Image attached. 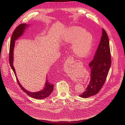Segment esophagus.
Instances as JSON below:
<instances>
[{
    "mask_svg": "<svg viewBox=\"0 0 125 125\" xmlns=\"http://www.w3.org/2000/svg\"><path fill=\"white\" fill-rule=\"evenodd\" d=\"M67 61L69 62H71V63L73 62H74V58H73V57H69V58L67 59Z\"/></svg>",
    "mask_w": 125,
    "mask_h": 125,
    "instance_id": "obj_1",
    "label": "esophagus"
}]
</instances>
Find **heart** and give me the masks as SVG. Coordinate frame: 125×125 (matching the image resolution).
I'll return each mask as SVG.
<instances>
[{
  "label": "heart",
  "instance_id": "1",
  "mask_svg": "<svg viewBox=\"0 0 125 125\" xmlns=\"http://www.w3.org/2000/svg\"><path fill=\"white\" fill-rule=\"evenodd\" d=\"M64 41L74 43L72 50L74 54L80 57H84L91 51L93 42L92 35L86 33L85 30L77 27L70 28L65 34Z\"/></svg>",
  "mask_w": 125,
  "mask_h": 125
}]
</instances>
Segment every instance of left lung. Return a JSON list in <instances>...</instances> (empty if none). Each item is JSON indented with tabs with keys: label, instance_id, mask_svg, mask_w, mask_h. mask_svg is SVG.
<instances>
[{
	"label": "left lung",
	"instance_id": "left-lung-1",
	"mask_svg": "<svg viewBox=\"0 0 125 125\" xmlns=\"http://www.w3.org/2000/svg\"><path fill=\"white\" fill-rule=\"evenodd\" d=\"M111 65L109 41L104 29L100 42L93 60L89 63L91 79L85 91L79 96L87 98L96 94L100 91L107 77Z\"/></svg>",
	"mask_w": 125,
	"mask_h": 125
}]
</instances>
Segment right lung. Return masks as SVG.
I'll return each mask as SVG.
<instances>
[{
    "label": "right lung",
    "mask_w": 125,
    "mask_h": 125,
    "mask_svg": "<svg viewBox=\"0 0 125 125\" xmlns=\"http://www.w3.org/2000/svg\"><path fill=\"white\" fill-rule=\"evenodd\" d=\"M28 25H26V24H20L18 26H17L15 30L14 31L12 37L10 41V48H9V64L10 65V66L11 68L12 69L13 72L15 74V75L16 77V80L18 82V83L20 86L21 88L23 90V92H24L25 93L27 94L29 96H31L32 98H35V99H42L45 98L47 97L48 96L50 95V94L52 93L53 87H54V85L51 84L50 83H49L47 79H46V82L45 83V87L43 88V90L40 91L39 92L37 93H31L28 91H27L26 89H25L19 83V81L18 80V79L17 78L15 70L14 68V66L13 65V50L15 45V41L18 38H19L20 36L22 35L24 31V30H25L26 28L28 27ZM46 79H47V76H46Z\"/></svg>",
    "instance_id": "obj_1"
}]
</instances>
